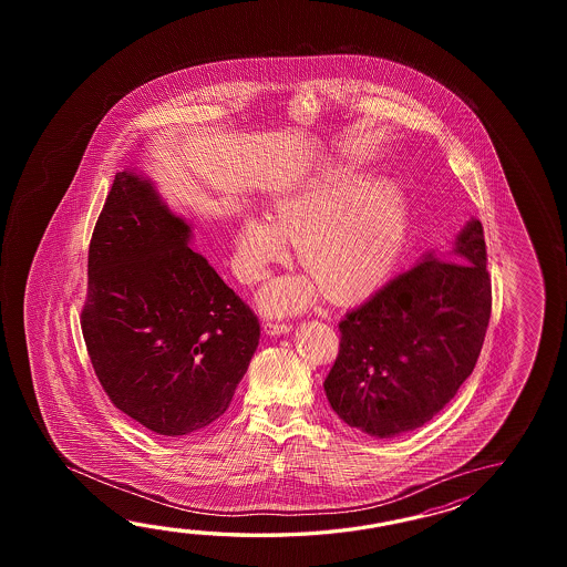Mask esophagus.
<instances>
[{"label":"esophagus","mask_w":567,"mask_h":567,"mask_svg":"<svg viewBox=\"0 0 567 567\" xmlns=\"http://www.w3.org/2000/svg\"><path fill=\"white\" fill-rule=\"evenodd\" d=\"M289 330H291V324H288V322H276V320H267L266 322L267 334L278 337V334H286Z\"/></svg>","instance_id":"1"}]
</instances>
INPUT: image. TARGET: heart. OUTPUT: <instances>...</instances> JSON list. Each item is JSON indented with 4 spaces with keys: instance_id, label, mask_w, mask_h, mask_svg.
I'll return each instance as SVG.
<instances>
[{
    "instance_id": "1",
    "label": "heart",
    "mask_w": 567,
    "mask_h": 567,
    "mask_svg": "<svg viewBox=\"0 0 567 567\" xmlns=\"http://www.w3.org/2000/svg\"><path fill=\"white\" fill-rule=\"evenodd\" d=\"M408 229L405 196L393 182L332 176L291 194L266 218H243L235 233L233 267L243 284H259L298 245L310 278L274 281L261 293L266 312L306 306L322 289L326 300L352 303L383 284Z\"/></svg>"
}]
</instances>
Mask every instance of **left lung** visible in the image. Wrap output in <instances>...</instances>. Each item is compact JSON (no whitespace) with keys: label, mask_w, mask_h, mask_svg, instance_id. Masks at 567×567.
<instances>
[{"label":"left lung","mask_w":567,"mask_h":567,"mask_svg":"<svg viewBox=\"0 0 567 567\" xmlns=\"http://www.w3.org/2000/svg\"><path fill=\"white\" fill-rule=\"evenodd\" d=\"M486 264L484 230L474 218L452 254L427 255L344 316L324 381L342 422L393 437L446 408L474 371L488 328Z\"/></svg>","instance_id":"left-lung-1"}]
</instances>
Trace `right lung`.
I'll list each match as a JSON object with an SVG mask.
<instances>
[{
  "label": "right lung",
  "mask_w": 567,
  "mask_h": 567,
  "mask_svg": "<svg viewBox=\"0 0 567 567\" xmlns=\"http://www.w3.org/2000/svg\"><path fill=\"white\" fill-rule=\"evenodd\" d=\"M150 182L117 172L89 245L81 328L111 403L159 435L220 417L259 344V318L186 245Z\"/></svg>",
  "instance_id": "obj_1"
}]
</instances>
